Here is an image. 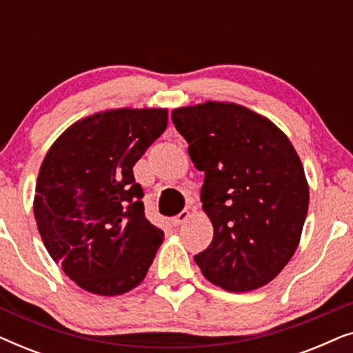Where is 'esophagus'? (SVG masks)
<instances>
[{"instance_id":"esophagus-1","label":"esophagus","mask_w":353,"mask_h":353,"mask_svg":"<svg viewBox=\"0 0 353 353\" xmlns=\"http://www.w3.org/2000/svg\"><path fill=\"white\" fill-rule=\"evenodd\" d=\"M188 219H190V210H181L178 215L172 216L170 223H172L173 226H180V225L185 223V221H186Z\"/></svg>"}]
</instances>
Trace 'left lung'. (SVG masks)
<instances>
[{
  "instance_id": "1",
  "label": "left lung",
  "mask_w": 353,
  "mask_h": 353,
  "mask_svg": "<svg viewBox=\"0 0 353 353\" xmlns=\"http://www.w3.org/2000/svg\"><path fill=\"white\" fill-rule=\"evenodd\" d=\"M172 120L204 172L202 209L214 225L196 263L225 291L265 286L291 260L305 223L310 196L296 149L273 122L239 104L209 101L175 109Z\"/></svg>"
}]
</instances>
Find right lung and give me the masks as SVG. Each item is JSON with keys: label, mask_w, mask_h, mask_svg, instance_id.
<instances>
[{"label": "right lung", "mask_w": 353, "mask_h": 353, "mask_svg": "<svg viewBox=\"0 0 353 353\" xmlns=\"http://www.w3.org/2000/svg\"><path fill=\"white\" fill-rule=\"evenodd\" d=\"M167 109H114L65 130L48 151L33 214L45 248L72 281L99 296L146 276L163 231L144 215L133 165L165 132Z\"/></svg>", "instance_id": "obj_1"}]
</instances>
